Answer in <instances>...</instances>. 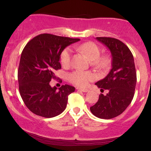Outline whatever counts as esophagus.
<instances>
[{
  "label": "esophagus",
  "mask_w": 151,
  "mask_h": 151,
  "mask_svg": "<svg viewBox=\"0 0 151 151\" xmlns=\"http://www.w3.org/2000/svg\"><path fill=\"white\" fill-rule=\"evenodd\" d=\"M77 89L79 90V91H83V92H87V91H89L88 89H81V88H77Z\"/></svg>",
  "instance_id": "obj_1"
}]
</instances>
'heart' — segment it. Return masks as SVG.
Wrapping results in <instances>:
<instances>
[{
	"mask_svg": "<svg viewBox=\"0 0 151 151\" xmlns=\"http://www.w3.org/2000/svg\"><path fill=\"white\" fill-rule=\"evenodd\" d=\"M77 49L82 53L85 54L89 59L92 65L99 69H106L109 65L108 57L101 55V50L96 44L92 42H87L77 47ZM72 59V49L66 47L60 55V61L65 67L70 65ZM69 80L74 85L84 87L89 84L90 81L95 79V75L91 72L76 70L69 74Z\"/></svg>",
	"mask_w": 151,
	"mask_h": 151,
	"instance_id": "1",
	"label": "heart"
}]
</instances>
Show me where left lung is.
Listing matches in <instances>:
<instances>
[{"label": "left lung", "mask_w": 151, "mask_h": 151, "mask_svg": "<svg viewBox=\"0 0 151 151\" xmlns=\"http://www.w3.org/2000/svg\"><path fill=\"white\" fill-rule=\"evenodd\" d=\"M96 40L105 45L111 54V70L96 85L103 92L90 111L95 116L110 119L118 116L126 110L133 100L136 85L134 59L129 48L119 40L99 37Z\"/></svg>", "instance_id": "1"}]
</instances>
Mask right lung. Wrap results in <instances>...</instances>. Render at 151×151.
I'll return each instance as SVG.
<instances>
[{"mask_svg":"<svg viewBox=\"0 0 151 151\" xmlns=\"http://www.w3.org/2000/svg\"><path fill=\"white\" fill-rule=\"evenodd\" d=\"M77 38L40 34L27 43L21 53L18 71L19 91L30 111L45 118L60 115L67 106L68 96L75 88L68 84L52 87L51 79L61 69L60 55Z\"/></svg>","mask_w":151,"mask_h":151,"instance_id":"1","label":"right lung"}]
</instances>
